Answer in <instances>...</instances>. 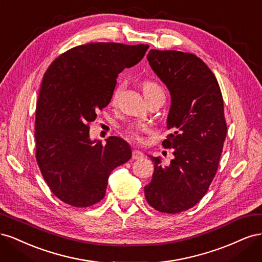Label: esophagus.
Segmentation results:
<instances>
[{
  "mask_svg": "<svg viewBox=\"0 0 262 262\" xmlns=\"http://www.w3.org/2000/svg\"><path fill=\"white\" fill-rule=\"evenodd\" d=\"M144 154L141 152L139 149H134L132 152V158L133 160H143Z\"/></svg>",
  "mask_w": 262,
  "mask_h": 262,
  "instance_id": "1",
  "label": "esophagus"
}]
</instances>
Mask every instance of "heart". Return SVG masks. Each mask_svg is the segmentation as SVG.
Masks as SVG:
<instances>
[{
	"mask_svg": "<svg viewBox=\"0 0 262 262\" xmlns=\"http://www.w3.org/2000/svg\"><path fill=\"white\" fill-rule=\"evenodd\" d=\"M142 89H143V93L144 94H149V93H154V92H163L162 89L160 86H158L156 83L154 82H144L143 85H142ZM121 91V87H117L115 90L114 94H113V101H116L118 96H119V93ZM141 131L142 129L139 128V126H130V128L126 129V134H128L129 137H131L132 139H136V140H141Z\"/></svg>",
	"mask_w": 262,
	"mask_h": 262,
	"instance_id": "1",
	"label": "heart"
}]
</instances>
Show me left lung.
Listing matches in <instances>:
<instances>
[{"instance_id":"1","label":"left lung","mask_w":262,"mask_h":262,"mask_svg":"<svg viewBox=\"0 0 262 262\" xmlns=\"http://www.w3.org/2000/svg\"><path fill=\"white\" fill-rule=\"evenodd\" d=\"M147 61L170 93L172 133L162 144L173 158L164 166L148 155L154 172L144 193L157 211L184 212L202 199L216 173L227 131L223 97L215 75L192 53L150 49Z\"/></svg>"}]
</instances>
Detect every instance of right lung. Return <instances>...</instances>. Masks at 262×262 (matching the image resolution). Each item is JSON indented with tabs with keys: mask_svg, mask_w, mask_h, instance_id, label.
<instances>
[{
	"mask_svg": "<svg viewBox=\"0 0 262 262\" xmlns=\"http://www.w3.org/2000/svg\"><path fill=\"white\" fill-rule=\"evenodd\" d=\"M147 45L92 42L61 54L45 73L36 109V158L55 196L85 208L105 196L112 171L131 156L118 137L102 145L89 123L112 100L123 69L143 59Z\"/></svg>",
	"mask_w": 262,
	"mask_h": 262,
	"instance_id": "right-lung-1",
	"label": "right lung"
}]
</instances>
